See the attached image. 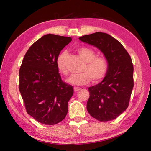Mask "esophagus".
I'll return each instance as SVG.
<instances>
[{"instance_id": "esophagus-1", "label": "esophagus", "mask_w": 151, "mask_h": 151, "mask_svg": "<svg viewBox=\"0 0 151 151\" xmlns=\"http://www.w3.org/2000/svg\"><path fill=\"white\" fill-rule=\"evenodd\" d=\"M80 89H81V88H80V87H75L74 88L75 91H76V92H77V91H79V90H80Z\"/></svg>"}]
</instances>
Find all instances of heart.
<instances>
[{"label": "heart", "mask_w": 151, "mask_h": 151, "mask_svg": "<svg viewBox=\"0 0 151 151\" xmlns=\"http://www.w3.org/2000/svg\"><path fill=\"white\" fill-rule=\"evenodd\" d=\"M77 51L86 62L85 66L81 70L82 73L71 76L66 80L67 82L74 85H83L88 83L92 79L97 82L104 78L109 70L107 59L101 55L96 56V52L87 47H79ZM68 52L62 51L55 61L58 71L64 75H67L68 73L65 64Z\"/></svg>", "instance_id": "1"}]
</instances>
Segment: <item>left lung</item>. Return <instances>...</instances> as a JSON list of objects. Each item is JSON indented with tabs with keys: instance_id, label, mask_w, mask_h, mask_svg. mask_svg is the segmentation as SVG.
<instances>
[{
	"instance_id": "1",
	"label": "left lung",
	"mask_w": 151,
	"mask_h": 151,
	"mask_svg": "<svg viewBox=\"0 0 151 151\" xmlns=\"http://www.w3.org/2000/svg\"><path fill=\"white\" fill-rule=\"evenodd\" d=\"M79 39L100 49L109 63L104 78L88 89L87 111L98 121L114 119L127 109L134 85L130 55L121 43L106 33L96 32Z\"/></svg>"
}]
</instances>
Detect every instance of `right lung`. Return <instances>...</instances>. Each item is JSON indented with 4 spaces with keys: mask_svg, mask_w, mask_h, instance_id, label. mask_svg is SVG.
<instances>
[{
    "mask_svg": "<svg viewBox=\"0 0 151 151\" xmlns=\"http://www.w3.org/2000/svg\"><path fill=\"white\" fill-rule=\"evenodd\" d=\"M71 37L47 34L29 47L19 69V90L27 113L47 125L65 118L73 86L63 81L56 66L61 50Z\"/></svg>",
    "mask_w": 151,
    "mask_h": 151,
    "instance_id": "obj_1",
    "label": "right lung"
}]
</instances>
